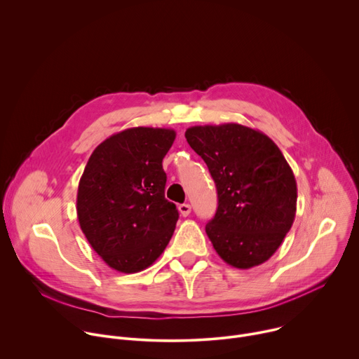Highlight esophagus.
<instances>
[{
	"label": "esophagus",
	"mask_w": 359,
	"mask_h": 359,
	"mask_svg": "<svg viewBox=\"0 0 359 359\" xmlns=\"http://www.w3.org/2000/svg\"><path fill=\"white\" fill-rule=\"evenodd\" d=\"M179 212H180V215L183 216V217H187L189 215H190V212H191V206L190 204H180L179 206Z\"/></svg>",
	"instance_id": "1"
}]
</instances>
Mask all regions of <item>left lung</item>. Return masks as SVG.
Segmentation results:
<instances>
[{
	"mask_svg": "<svg viewBox=\"0 0 359 359\" xmlns=\"http://www.w3.org/2000/svg\"><path fill=\"white\" fill-rule=\"evenodd\" d=\"M187 143L206 162L219 208L206 233L220 257L247 270L267 262L290 231L297 182L278 146L238 123L191 126Z\"/></svg>",
	"mask_w": 359,
	"mask_h": 359,
	"instance_id": "left-lung-1",
	"label": "left lung"
}]
</instances>
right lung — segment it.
Segmentation results:
<instances>
[{
	"instance_id": "add662e5",
	"label": "right lung",
	"mask_w": 359,
	"mask_h": 359,
	"mask_svg": "<svg viewBox=\"0 0 359 359\" xmlns=\"http://www.w3.org/2000/svg\"><path fill=\"white\" fill-rule=\"evenodd\" d=\"M173 129L130 128L102 142L78 186L76 213L92 248L111 269L137 273L169 244L179 212L165 198L162 162Z\"/></svg>"
}]
</instances>
